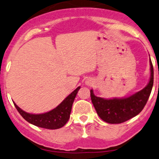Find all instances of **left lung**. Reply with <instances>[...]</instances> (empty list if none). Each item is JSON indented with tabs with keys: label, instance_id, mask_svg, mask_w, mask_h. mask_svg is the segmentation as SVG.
Here are the masks:
<instances>
[{
	"label": "left lung",
	"instance_id": "1",
	"mask_svg": "<svg viewBox=\"0 0 159 159\" xmlns=\"http://www.w3.org/2000/svg\"><path fill=\"white\" fill-rule=\"evenodd\" d=\"M151 78L143 89L126 98L103 99L95 96L90 91L92 104L102 120L109 124H120L140 113L147 103L153 85V67L151 60Z\"/></svg>",
	"mask_w": 159,
	"mask_h": 159
}]
</instances>
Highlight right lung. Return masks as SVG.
<instances>
[{
	"label": "right lung",
	"mask_w": 159,
	"mask_h": 159,
	"mask_svg": "<svg viewBox=\"0 0 159 159\" xmlns=\"http://www.w3.org/2000/svg\"><path fill=\"white\" fill-rule=\"evenodd\" d=\"M80 86L69 94L57 107L47 113L42 114H31L22 111L15 103L14 105L23 118L27 122L39 127L48 129H57L65 125L70 118L72 106Z\"/></svg>",
	"instance_id": "1"
}]
</instances>
